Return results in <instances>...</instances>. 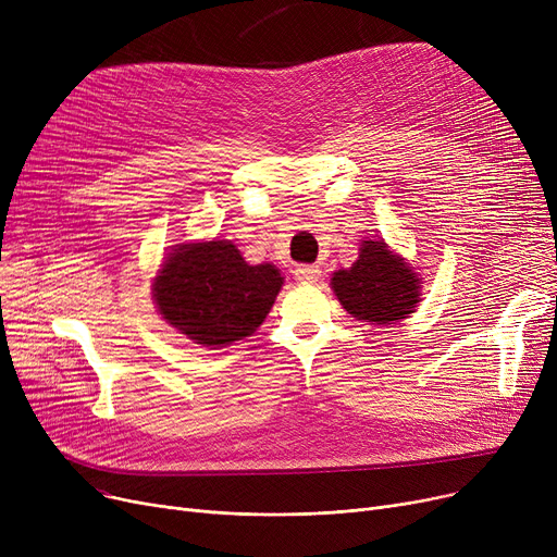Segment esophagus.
I'll list each match as a JSON object with an SVG mask.
<instances>
[{
	"label": "esophagus",
	"mask_w": 557,
	"mask_h": 557,
	"mask_svg": "<svg viewBox=\"0 0 557 557\" xmlns=\"http://www.w3.org/2000/svg\"><path fill=\"white\" fill-rule=\"evenodd\" d=\"M320 277V269L318 267H298L296 269V280L302 284H313Z\"/></svg>",
	"instance_id": "34e87169"
}]
</instances>
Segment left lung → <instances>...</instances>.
I'll return each mask as SVG.
<instances>
[{"label": "left lung", "mask_w": 557, "mask_h": 557, "mask_svg": "<svg viewBox=\"0 0 557 557\" xmlns=\"http://www.w3.org/2000/svg\"><path fill=\"white\" fill-rule=\"evenodd\" d=\"M332 290L341 307L361 323L395 325L416 313L422 277L384 239H361L359 259L332 273Z\"/></svg>", "instance_id": "obj_1"}]
</instances>
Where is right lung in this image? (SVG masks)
Returning <instances> with one entry per match:
<instances>
[{
  "instance_id": "1",
  "label": "right lung",
  "mask_w": 557,
  "mask_h": 557,
  "mask_svg": "<svg viewBox=\"0 0 557 557\" xmlns=\"http://www.w3.org/2000/svg\"><path fill=\"white\" fill-rule=\"evenodd\" d=\"M151 282L166 325L196 345L221 349L257 332L284 277L273 263L252 267L227 239H202L173 246Z\"/></svg>"
}]
</instances>
